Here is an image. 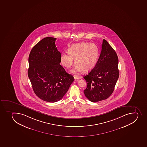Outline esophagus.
<instances>
[{
    "mask_svg": "<svg viewBox=\"0 0 147 147\" xmlns=\"http://www.w3.org/2000/svg\"><path fill=\"white\" fill-rule=\"evenodd\" d=\"M74 78L75 79V80H78V79H80V78H81V77H80V76H78L77 75H75L74 76Z\"/></svg>",
    "mask_w": 147,
    "mask_h": 147,
    "instance_id": "34e87169",
    "label": "esophagus"
}]
</instances>
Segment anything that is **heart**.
I'll use <instances>...</instances> for the list:
<instances>
[{
  "instance_id": "obj_1",
  "label": "heart",
  "mask_w": 147,
  "mask_h": 147,
  "mask_svg": "<svg viewBox=\"0 0 147 147\" xmlns=\"http://www.w3.org/2000/svg\"><path fill=\"white\" fill-rule=\"evenodd\" d=\"M69 52H64L61 56V62L66 69L71 67L75 59L76 65L72 72L91 70L96 65L99 56V50L94 43L80 42L71 45Z\"/></svg>"
}]
</instances>
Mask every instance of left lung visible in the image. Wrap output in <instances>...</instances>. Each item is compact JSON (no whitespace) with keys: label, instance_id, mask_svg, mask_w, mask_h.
<instances>
[{"label":"left lung","instance_id":"8db88e82","mask_svg":"<svg viewBox=\"0 0 147 147\" xmlns=\"http://www.w3.org/2000/svg\"><path fill=\"white\" fill-rule=\"evenodd\" d=\"M118 62L115 50L104 39L96 65L84 77L87 84L84 93L89 100L98 102L112 94L119 77Z\"/></svg>","mask_w":147,"mask_h":147}]
</instances>
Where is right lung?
I'll return each mask as SVG.
<instances>
[{"label": "right lung", "instance_id": "obj_1", "mask_svg": "<svg viewBox=\"0 0 147 147\" xmlns=\"http://www.w3.org/2000/svg\"><path fill=\"white\" fill-rule=\"evenodd\" d=\"M56 38L47 37L31 49L28 57V78L35 94L43 100L55 102L65 95L74 81L60 65L61 53Z\"/></svg>", "mask_w": 147, "mask_h": 147}]
</instances>
